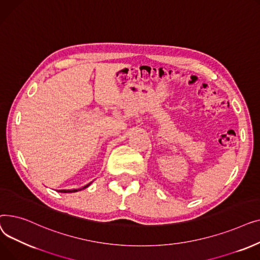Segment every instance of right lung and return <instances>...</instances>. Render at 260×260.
<instances>
[{
    "label": "right lung",
    "mask_w": 260,
    "mask_h": 260,
    "mask_svg": "<svg viewBox=\"0 0 260 260\" xmlns=\"http://www.w3.org/2000/svg\"><path fill=\"white\" fill-rule=\"evenodd\" d=\"M90 183H91V182H90ZM90 183L86 184L85 186H83L82 188H86ZM82 188H78V189H61V190H59V192H61V193H75V192H78V190H81Z\"/></svg>",
    "instance_id": "add662e5"
}]
</instances>
